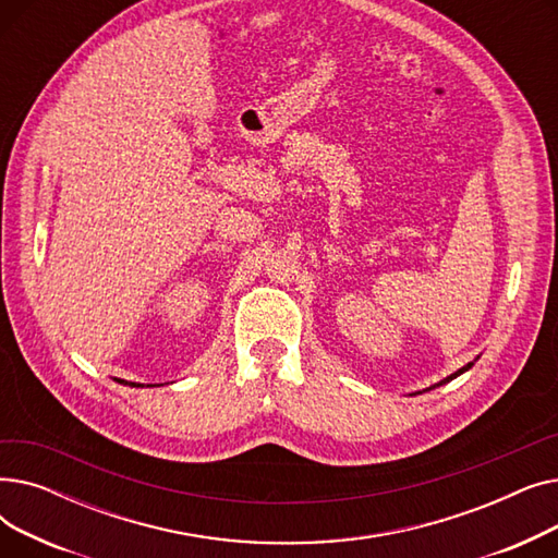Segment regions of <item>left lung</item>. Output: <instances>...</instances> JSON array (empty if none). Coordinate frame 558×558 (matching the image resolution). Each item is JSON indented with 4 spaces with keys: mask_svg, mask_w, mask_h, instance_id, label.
I'll list each match as a JSON object with an SVG mask.
<instances>
[{
    "mask_svg": "<svg viewBox=\"0 0 558 558\" xmlns=\"http://www.w3.org/2000/svg\"><path fill=\"white\" fill-rule=\"evenodd\" d=\"M471 366H473V362H471V364H465V366H463V368H459V371H457V373H452V375H448V377H446V379H441V383H438V385H434V387H441V385H446V383H450V379H454V377H457V375H461V373H465V371H468V368H471ZM434 387H429V389H434Z\"/></svg>",
    "mask_w": 558,
    "mask_h": 558,
    "instance_id": "left-lung-1",
    "label": "left lung"
}]
</instances>
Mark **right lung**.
<instances>
[{"label":"right lung","instance_id":"right-lung-1","mask_svg":"<svg viewBox=\"0 0 558 558\" xmlns=\"http://www.w3.org/2000/svg\"><path fill=\"white\" fill-rule=\"evenodd\" d=\"M117 383H124V379H117ZM131 387H142V385H135V383H131Z\"/></svg>","mask_w":558,"mask_h":558}]
</instances>
